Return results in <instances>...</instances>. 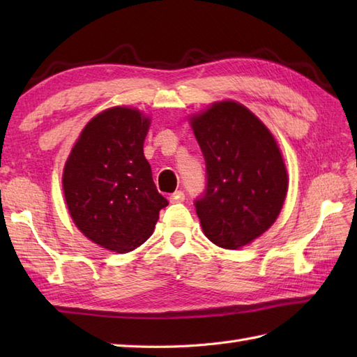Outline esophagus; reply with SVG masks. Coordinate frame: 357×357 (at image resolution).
I'll return each instance as SVG.
<instances>
[{
    "label": "esophagus",
    "mask_w": 357,
    "mask_h": 357,
    "mask_svg": "<svg viewBox=\"0 0 357 357\" xmlns=\"http://www.w3.org/2000/svg\"><path fill=\"white\" fill-rule=\"evenodd\" d=\"M169 199H170L172 204H174V202H183V201L185 199V196H184V193L181 192V190H176V192L170 195Z\"/></svg>",
    "instance_id": "34e87169"
}]
</instances>
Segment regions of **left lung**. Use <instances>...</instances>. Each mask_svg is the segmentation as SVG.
<instances>
[{
	"instance_id": "obj_1",
	"label": "left lung",
	"mask_w": 357,
	"mask_h": 357,
	"mask_svg": "<svg viewBox=\"0 0 357 357\" xmlns=\"http://www.w3.org/2000/svg\"><path fill=\"white\" fill-rule=\"evenodd\" d=\"M207 165V193L196 201L202 231L213 244L238 250L275 224L288 174L275 135L233 100L188 116Z\"/></svg>"
}]
</instances>
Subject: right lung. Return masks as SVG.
Masks as SVG:
<instances>
[{
    "label": "right lung",
    "instance_id": "obj_1",
    "mask_svg": "<svg viewBox=\"0 0 357 357\" xmlns=\"http://www.w3.org/2000/svg\"><path fill=\"white\" fill-rule=\"evenodd\" d=\"M150 116L115 105L89 121L63 170V192L73 224L87 239L116 253L132 252L155 230L169 206L144 156Z\"/></svg>",
    "mask_w": 357,
    "mask_h": 357
}]
</instances>
